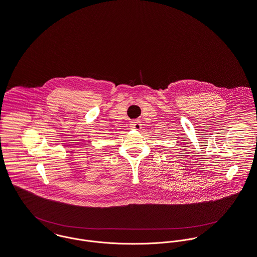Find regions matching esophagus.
Returning <instances> with one entry per match:
<instances>
[{
  "label": "esophagus",
  "mask_w": 257,
  "mask_h": 257,
  "mask_svg": "<svg viewBox=\"0 0 257 257\" xmlns=\"http://www.w3.org/2000/svg\"><path fill=\"white\" fill-rule=\"evenodd\" d=\"M130 127L131 129H134V130H140L142 128V124L138 120H134V121H131Z\"/></svg>",
  "instance_id": "esophagus-1"
}]
</instances>
